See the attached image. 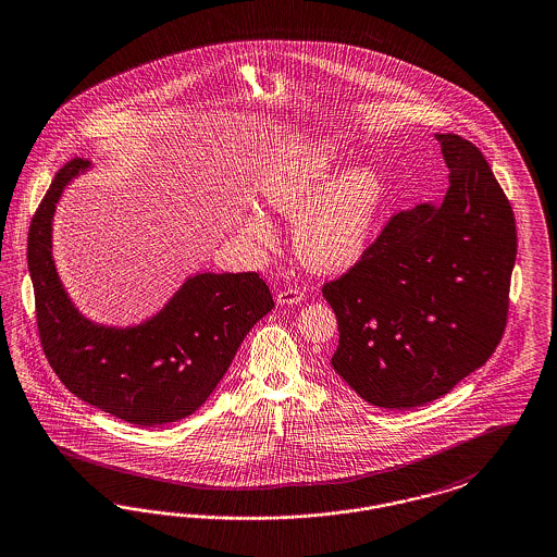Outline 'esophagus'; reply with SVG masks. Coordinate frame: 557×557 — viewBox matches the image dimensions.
Returning <instances> with one entry per match:
<instances>
[{
  "label": "esophagus",
  "instance_id": "34e87169",
  "mask_svg": "<svg viewBox=\"0 0 557 557\" xmlns=\"http://www.w3.org/2000/svg\"><path fill=\"white\" fill-rule=\"evenodd\" d=\"M277 305H298L305 300V289L300 288H284L277 292L275 296Z\"/></svg>",
  "mask_w": 557,
  "mask_h": 557
}]
</instances>
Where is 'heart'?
Instances as JSON below:
<instances>
[{
    "label": "heart",
    "instance_id": "heart-1",
    "mask_svg": "<svg viewBox=\"0 0 557 557\" xmlns=\"http://www.w3.org/2000/svg\"><path fill=\"white\" fill-rule=\"evenodd\" d=\"M346 157L330 140H300L277 147L255 172L261 200L296 218L292 240L305 265L339 271L355 265L371 243L383 207V180L373 168L344 170ZM238 227L255 245L268 246L275 230L257 207L238 213Z\"/></svg>",
    "mask_w": 557,
    "mask_h": 557
}]
</instances>
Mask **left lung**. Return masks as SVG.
<instances>
[{"label": "left lung", "instance_id": "left-lung-1", "mask_svg": "<svg viewBox=\"0 0 557 557\" xmlns=\"http://www.w3.org/2000/svg\"><path fill=\"white\" fill-rule=\"evenodd\" d=\"M435 136L449 170L444 202L392 215L321 289L339 330L335 373L379 408L437 400L490 360L508 323L512 205L470 140Z\"/></svg>", "mask_w": 557, "mask_h": 557}]
</instances>
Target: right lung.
<instances>
[{
	"label": "right lung",
	"instance_id": "right-lung-1",
	"mask_svg": "<svg viewBox=\"0 0 557 557\" xmlns=\"http://www.w3.org/2000/svg\"><path fill=\"white\" fill-rule=\"evenodd\" d=\"M74 157L55 174L28 230L26 261L37 330L55 375L90 406L126 423L157 426L193 414L211 396L250 327L273 309L259 273H199L143 325H95L74 309L51 259V220Z\"/></svg>",
	"mask_w": 557,
	"mask_h": 557
}]
</instances>
